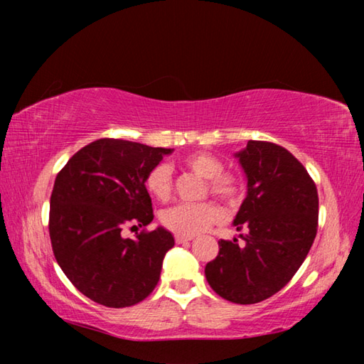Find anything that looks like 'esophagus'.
<instances>
[{
	"label": "esophagus",
	"instance_id": "esophagus-1",
	"mask_svg": "<svg viewBox=\"0 0 364 364\" xmlns=\"http://www.w3.org/2000/svg\"><path fill=\"white\" fill-rule=\"evenodd\" d=\"M175 241L176 244H184L193 241V236H183V234H175Z\"/></svg>",
	"mask_w": 364,
	"mask_h": 364
}]
</instances>
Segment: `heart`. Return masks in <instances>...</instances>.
Listing matches in <instances>:
<instances>
[{
  "instance_id": "heart-1",
  "label": "heart",
  "mask_w": 364,
  "mask_h": 364,
  "mask_svg": "<svg viewBox=\"0 0 364 364\" xmlns=\"http://www.w3.org/2000/svg\"><path fill=\"white\" fill-rule=\"evenodd\" d=\"M184 167L207 180V189L221 200L234 204L241 196V183L234 175L221 173L223 165L210 154L194 152L183 160ZM146 189L157 200H168L173 189L171 168L167 164H159L146 176ZM221 213L212 202L200 204H180L170 207L160 215V221L167 230L183 236H196L217 223Z\"/></svg>"
}]
</instances>
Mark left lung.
Returning a JSON list of instances; mask_svg holds the SVG:
<instances>
[{"mask_svg":"<svg viewBox=\"0 0 364 364\" xmlns=\"http://www.w3.org/2000/svg\"><path fill=\"white\" fill-rule=\"evenodd\" d=\"M247 180V196L232 225L237 239L218 241L205 278L232 304H258L281 291L311 249L318 228V191L291 152L267 141H249L234 154Z\"/></svg>","mask_w":364,"mask_h":364,"instance_id":"obj_1","label":"left lung"}]
</instances>
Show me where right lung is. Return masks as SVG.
I'll return each instance as SVG.
<instances>
[{
    "instance_id": "1",
    "label": "right lung",
    "mask_w": 364,
    "mask_h": 364,
    "mask_svg": "<svg viewBox=\"0 0 364 364\" xmlns=\"http://www.w3.org/2000/svg\"><path fill=\"white\" fill-rule=\"evenodd\" d=\"M173 152L125 139L104 138L69 159L54 181L49 237L60 269L96 304L123 308L139 304L157 286L164 257L175 245L157 226L125 239V226L154 218L146 176Z\"/></svg>"
}]
</instances>
